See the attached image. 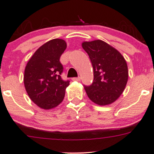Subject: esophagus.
<instances>
[{
	"label": "esophagus",
	"mask_w": 154,
	"mask_h": 154,
	"mask_svg": "<svg viewBox=\"0 0 154 154\" xmlns=\"http://www.w3.org/2000/svg\"><path fill=\"white\" fill-rule=\"evenodd\" d=\"M72 80H74V81H80V77H73Z\"/></svg>",
	"instance_id": "34e87169"
}]
</instances>
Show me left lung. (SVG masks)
<instances>
[{
	"mask_svg": "<svg viewBox=\"0 0 154 154\" xmlns=\"http://www.w3.org/2000/svg\"><path fill=\"white\" fill-rule=\"evenodd\" d=\"M83 48L88 54L94 71V80L84 86L91 101L105 106L116 101L125 90L128 68L123 56L102 40L84 42Z\"/></svg>",
	"mask_w": 154,
	"mask_h": 154,
	"instance_id": "obj_1",
	"label": "left lung"
}]
</instances>
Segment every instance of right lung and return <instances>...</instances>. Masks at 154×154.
Segmentation results:
<instances>
[{"mask_svg": "<svg viewBox=\"0 0 154 154\" xmlns=\"http://www.w3.org/2000/svg\"><path fill=\"white\" fill-rule=\"evenodd\" d=\"M66 47L64 40H51L34 53L26 66L24 86L29 98L40 108L51 109L64 99L70 81L62 79L63 66L60 60Z\"/></svg>", "mask_w": 154, "mask_h": 154, "instance_id": "right-lung-1", "label": "right lung"}]
</instances>
